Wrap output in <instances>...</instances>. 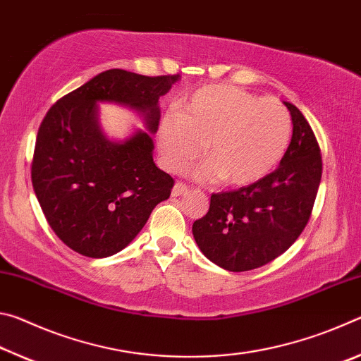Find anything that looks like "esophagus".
I'll return each mask as SVG.
<instances>
[{
	"label": "esophagus",
	"instance_id": "1",
	"mask_svg": "<svg viewBox=\"0 0 361 361\" xmlns=\"http://www.w3.org/2000/svg\"><path fill=\"white\" fill-rule=\"evenodd\" d=\"M188 192V186L185 185V183H175V186H173V189H172V195H183V194H186Z\"/></svg>",
	"mask_w": 361,
	"mask_h": 361
}]
</instances>
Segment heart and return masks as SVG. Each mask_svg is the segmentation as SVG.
<instances>
[{
  "instance_id": "obj_1",
  "label": "heart",
  "mask_w": 361,
  "mask_h": 361,
  "mask_svg": "<svg viewBox=\"0 0 361 361\" xmlns=\"http://www.w3.org/2000/svg\"><path fill=\"white\" fill-rule=\"evenodd\" d=\"M291 116L282 103L259 99L235 85H205L164 116L157 146L170 172L181 173L209 157L197 170L204 181L247 186L264 178L282 161L291 140Z\"/></svg>"
}]
</instances>
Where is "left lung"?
I'll use <instances>...</instances> for the list:
<instances>
[{
  "instance_id": "obj_1",
  "label": "left lung",
  "mask_w": 361,
  "mask_h": 361,
  "mask_svg": "<svg viewBox=\"0 0 361 361\" xmlns=\"http://www.w3.org/2000/svg\"><path fill=\"white\" fill-rule=\"evenodd\" d=\"M285 105L293 137L279 169L248 186L212 194L209 212L192 224L200 252L226 271H252L276 259L312 215L322 180L320 146L302 113Z\"/></svg>"
}]
</instances>
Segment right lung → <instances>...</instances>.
<instances>
[{
    "label": "right lung",
    "mask_w": 361,
    "mask_h": 361,
    "mask_svg": "<svg viewBox=\"0 0 361 361\" xmlns=\"http://www.w3.org/2000/svg\"><path fill=\"white\" fill-rule=\"evenodd\" d=\"M178 78L106 70L49 108L36 135L32 183L49 226L76 253L106 258L121 252L175 183L156 167L146 132L122 143L103 135L97 102L137 109L154 133L159 97Z\"/></svg>",
    "instance_id": "right-lung-1"
}]
</instances>
